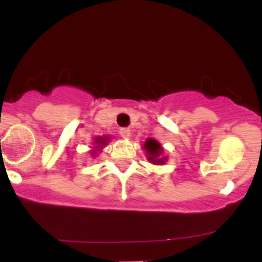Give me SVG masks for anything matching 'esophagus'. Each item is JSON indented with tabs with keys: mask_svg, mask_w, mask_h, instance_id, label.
<instances>
[{
	"mask_svg": "<svg viewBox=\"0 0 262 262\" xmlns=\"http://www.w3.org/2000/svg\"><path fill=\"white\" fill-rule=\"evenodd\" d=\"M119 134H121V137L123 138H128L129 135H130V130H129L128 128H121L119 129Z\"/></svg>",
	"mask_w": 262,
	"mask_h": 262,
	"instance_id": "obj_1",
	"label": "esophagus"
}]
</instances>
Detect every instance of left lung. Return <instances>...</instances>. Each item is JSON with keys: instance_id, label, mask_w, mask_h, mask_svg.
<instances>
[{"instance_id": "8db88e82", "label": "left lung", "mask_w": 262, "mask_h": 262, "mask_svg": "<svg viewBox=\"0 0 262 262\" xmlns=\"http://www.w3.org/2000/svg\"><path fill=\"white\" fill-rule=\"evenodd\" d=\"M144 149H146V152H148V159L149 161L154 162V164H164L166 159L161 158L162 148L160 144L154 139H148L145 141V145H144Z\"/></svg>"}]
</instances>
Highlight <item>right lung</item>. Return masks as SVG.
Returning <instances> with one entry per match:
<instances>
[{"instance_id":"right-lung-1","label":"right lung","mask_w":262,"mask_h":262,"mask_svg":"<svg viewBox=\"0 0 262 262\" xmlns=\"http://www.w3.org/2000/svg\"><path fill=\"white\" fill-rule=\"evenodd\" d=\"M106 139V138H98V139H96V141L95 143L96 144H98V146H102V145H104V144H106V141L107 140H104ZM98 146H96V148H98ZM96 154V151H93Z\"/></svg>"}]
</instances>
